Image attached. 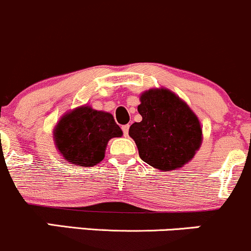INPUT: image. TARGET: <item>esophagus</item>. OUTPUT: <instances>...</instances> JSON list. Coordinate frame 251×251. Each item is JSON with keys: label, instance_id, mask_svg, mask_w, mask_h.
Listing matches in <instances>:
<instances>
[{"label": "esophagus", "instance_id": "1", "mask_svg": "<svg viewBox=\"0 0 251 251\" xmlns=\"http://www.w3.org/2000/svg\"><path fill=\"white\" fill-rule=\"evenodd\" d=\"M128 128H130V126L128 125H124L123 127H121V130H123V132H124V136L125 137L128 136Z\"/></svg>", "mask_w": 251, "mask_h": 251}]
</instances>
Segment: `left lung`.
Wrapping results in <instances>:
<instances>
[{
  "instance_id": "left-lung-1",
  "label": "left lung",
  "mask_w": 251,
  "mask_h": 251,
  "mask_svg": "<svg viewBox=\"0 0 251 251\" xmlns=\"http://www.w3.org/2000/svg\"><path fill=\"white\" fill-rule=\"evenodd\" d=\"M138 112L142 121L132 124L128 134L145 163L170 172L194 157L202 142L201 126L177 95L164 88L149 89L140 95Z\"/></svg>"
}]
</instances>
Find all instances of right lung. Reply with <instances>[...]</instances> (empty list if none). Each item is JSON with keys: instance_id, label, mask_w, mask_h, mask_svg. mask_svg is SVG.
<instances>
[{"instance_id": "add662e5", "label": "right lung", "mask_w": 251, "mask_h": 251, "mask_svg": "<svg viewBox=\"0 0 251 251\" xmlns=\"http://www.w3.org/2000/svg\"><path fill=\"white\" fill-rule=\"evenodd\" d=\"M123 136L111 113L81 106L65 113L53 130L59 153L79 167H94L103 159L109 139Z\"/></svg>"}]
</instances>
